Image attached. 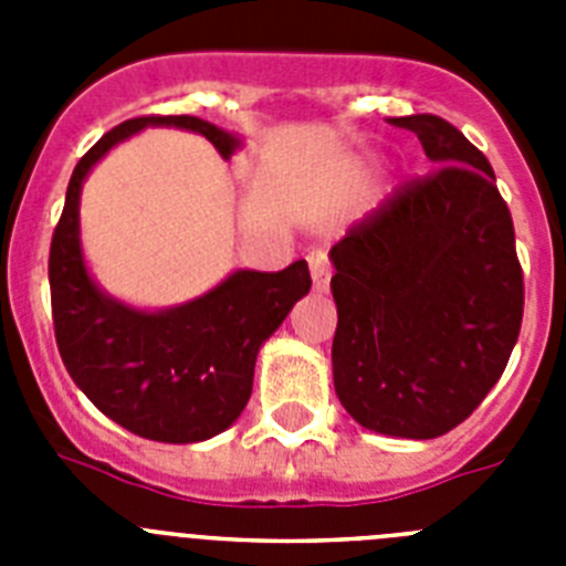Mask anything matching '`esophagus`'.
<instances>
[{
    "instance_id": "1",
    "label": "esophagus",
    "mask_w": 566,
    "mask_h": 566,
    "mask_svg": "<svg viewBox=\"0 0 566 566\" xmlns=\"http://www.w3.org/2000/svg\"><path fill=\"white\" fill-rule=\"evenodd\" d=\"M306 260H308V269H312L314 289H317V292H326L328 280H332V266H328L326 249H314V252H308Z\"/></svg>"
}]
</instances>
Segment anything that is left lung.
I'll list each match as a JSON object with an SVG mask.
<instances>
[{
  "instance_id": "8db88e82",
  "label": "left lung",
  "mask_w": 566,
  "mask_h": 566,
  "mask_svg": "<svg viewBox=\"0 0 566 566\" xmlns=\"http://www.w3.org/2000/svg\"><path fill=\"white\" fill-rule=\"evenodd\" d=\"M437 167L332 249L334 391L363 428L433 439L476 411L522 332L513 218L482 149L439 115L388 118Z\"/></svg>"
}]
</instances>
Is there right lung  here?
<instances>
[{
  "label": "right lung",
  "instance_id": "obj_1",
  "mask_svg": "<svg viewBox=\"0 0 566 566\" xmlns=\"http://www.w3.org/2000/svg\"><path fill=\"white\" fill-rule=\"evenodd\" d=\"M147 124L195 129L229 158L238 138L195 115H138L102 135L73 169L50 240V306L59 354L104 417L153 442H201L227 431L252 397L263 339L312 289L306 260L283 272H234L203 297L169 312L122 306L96 289L78 247L84 175L113 144Z\"/></svg>",
  "mask_w": 566,
  "mask_h": 566
}]
</instances>
